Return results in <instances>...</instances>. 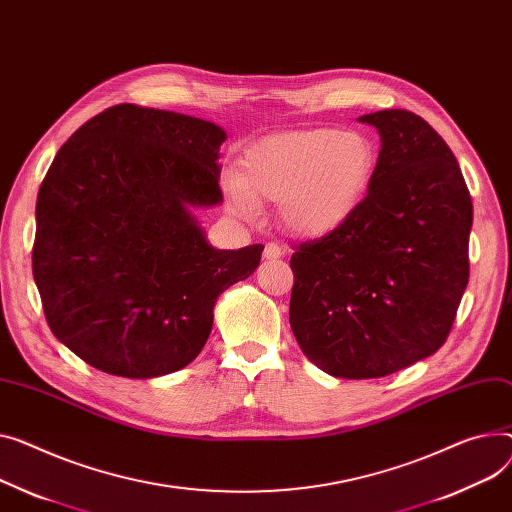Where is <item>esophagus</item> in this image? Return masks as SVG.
I'll return each instance as SVG.
<instances>
[{
    "mask_svg": "<svg viewBox=\"0 0 512 512\" xmlns=\"http://www.w3.org/2000/svg\"><path fill=\"white\" fill-rule=\"evenodd\" d=\"M282 255H284V251H282V247L276 245V243H267V245L263 247V259H267V261H276V259H280Z\"/></svg>",
    "mask_w": 512,
    "mask_h": 512,
    "instance_id": "1",
    "label": "esophagus"
}]
</instances>
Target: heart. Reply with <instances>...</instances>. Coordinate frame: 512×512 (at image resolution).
I'll return each instance as SVG.
<instances>
[{
    "label": "heart",
    "mask_w": 512,
    "mask_h": 512,
    "mask_svg": "<svg viewBox=\"0 0 512 512\" xmlns=\"http://www.w3.org/2000/svg\"><path fill=\"white\" fill-rule=\"evenodd\" d=\"M377 166V146L360 131L313 127L265 135L238 160L226 201L243 218H253L261 201H280L286 228L315 241L358 214Z\"/></svg>",
    "instance_id": "b5f03b06"
}]
</instances>
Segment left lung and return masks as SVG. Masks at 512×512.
<instances>
[{"mask_svg": "<svg viewBox=\"0 0 512 512\" xmlns=\"http://www.w3.org/2000/svg\"><path fill=\"white\" fill-rule=\"evenodd\" d=\"M381 135L377 177L358 214L290 267V327L337 379H379L432 356L469 280L471 197L457 158L418 115L358 117Z\"/></svg>", "mask_w": 512, "mask_h": 512, "instance_id": "8db88e82", "label": "left lung"}]
</instances>
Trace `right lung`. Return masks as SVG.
Instances as JSON below:
<instances>
[{"label":"right lung","instance_id":"add662e5","mask_svg":"<svg viewBox=\"0 0 512 512\" xmlns=\"http://www.w3.org/2000/svg\"><path fill=\"white\" fill-rule=\"evenodd\" d=\"M226 131L173 111L117 105L53 158L37 199L32 274L59 342L125 379L185 368L206 346L218 296L263 245H210L199 208L222 203Z\"/></svg>","mask_w":512,"mask_h":512}]
</instances>
